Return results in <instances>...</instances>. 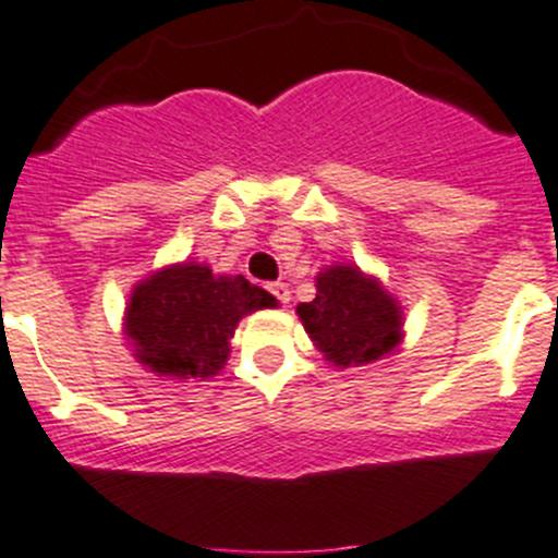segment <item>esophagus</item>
<instances>
[{"label":"esophagus","instance_id":"1","mask_svg":"<svg viewBox=\"0 0 558 558\" xmlns=\"http://www.w3.org/2000/svg\"><path fill=\"white\" fill-rule=\"evenodd\" d=\"M269 291H272V296H275V300H278L280 305H289V300H291L289 286H286V283H272V286H269Z\"/></svg>","mask_w":558,"mask_h":558}]
</instances>
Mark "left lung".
Returning a JSON list of instances; mask_svg holds the SVG:
<instances>
[{"mask_svg": "<svg viewBox=\"0 0 558 558\" xmlns=\"http://www.w3.org/2000/svg\"><path fill=\"white\" fill-rule=\"evenodd\" d=\"M316 350L332 366H366L402 341V308L377 278L355 264H332L316 275V296L296 305Z\"/></svg>", "mask_w": 558, "mask_h": 558, "instance_id": "obj_1", "label": "left lung"}]
</instances>
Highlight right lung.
<instances>
[{"instance_id":"right-lung-1","label":"right lung","mask_w":558,"mask_h":558,"mask_svg":"<svg viewBox=\"0 0 558 558\" xmlns=\"http://www.w3.org/2000/svg\"><path fill=\"white\" fill-rule=\"evenodd\" d=\"M272 305L275 296L244 275H215L195 262L170 264L134 286L123 332L148 372L206 379L226 366L239 319Z\"/></svg>"}]
</instances>
